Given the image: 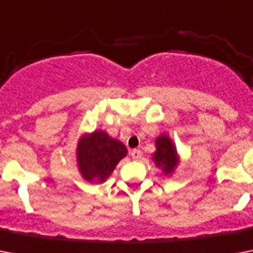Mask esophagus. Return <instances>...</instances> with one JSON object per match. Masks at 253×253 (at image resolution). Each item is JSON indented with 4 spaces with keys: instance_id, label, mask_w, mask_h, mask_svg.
Returning a JSON list of instances; mask_svg holds the SVG:
<instances>
[{
    "instance_id": "esophagus-1",
    "label": "esophagus",
    "mask_w": 253,
    "mask_h": 253,
    "mask_svg": "<svg viewBox=\"0 0 253 253\" xmlns=\"http://www.w3.org/2000/svg\"><path fill=\"white\" fill-rule=\"evenodd\" d=\"M130 155L134 160H140L142 159V151L140 150H132L130 152Z\"/></svg>"
}]
</instances>
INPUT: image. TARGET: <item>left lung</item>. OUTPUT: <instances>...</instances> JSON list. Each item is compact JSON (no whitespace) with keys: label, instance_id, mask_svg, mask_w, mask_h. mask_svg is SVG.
Segmentation results:
<instances>
[{"label":"left lung","instance_id":"left-lung-1","mask_svg":"<svg viewBox=\"0 0 253 253\" xmlns=\"http://www.w3.org/2000/svg\"><path fill=\"white\" fill-rule=\"evenodd\" d=\"M155 143H156V151L152 155V160L159 168H162L166 174H172L178 164L176 147L173 144L172 139L168 135H160Z\"/></svg>","mask_w":253,"mask_h":253}]
</instances>
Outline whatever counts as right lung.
<instances>
[{
  "label": "right lung",
  "mask_w": 253,
  "mask_h": 253,
  "mask_svg": "<svg viewBox=\"0 0 253 253\" xmlns=\"http://www.w3.org/2000/svg\"><path fill=\"white\" fill-rule=\"evenodd\" d=\"M76 154L81 176L89 182H103L126 156L127 148L122 142L98 130L81 136Z\"/></svg>",
  "instance_id": "1"
}]
</instances>
